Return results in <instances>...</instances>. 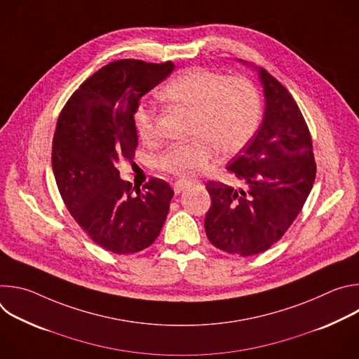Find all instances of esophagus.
<instances>
[{
    "mask_svg": "<svg viewBox=\"0 0 359 359\" xmlns=\"http://www.w3.org/2000/svg\"><path fill=\"white\" fill-rule=\"evenodd\" d=\"M187 187H189V183H186V182H183V180H177V182L173 183V190H175L176 194L182 193V191H183L184 189H187Z\"/></svg>",
    "mask_w": 359,
    "mask_h": 359,
    "instance_id": "34e87169",
    "label": "esophagus"
}]
</instances>
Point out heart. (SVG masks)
I'll return each instance as SVG.
<instances>
[{"label": "heart", "instance_id": "1", "mask_svg": "<svg viewBox=\"0 0 359 359\" xmlns=\"http://www.w3.org/2000/svg\"><path fill=\"white\" fill-rule=\"evenodd\" d=\"M161 97L190 109V140L168 146L156 159L161 172L182 180L206 173L219 149L234 155L254 137L262 119L260 95L244 76H226L206 68H190L170 79ZM156 112L139 107L135 128L144 142L155 139Z\"/></svg>", "mask_w": 359, "mask_h": 359}]
</instances>
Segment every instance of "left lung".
<instances>
[{
    "mask_svg": "<svg viewBox=\"0 0 359 359\" xmlns=\"http://www.w3.org/2000/svg\"><path fill=\"white\" fill-rule=\"evenodd\" d=\"M259 74L266 95L263 123L227 166L243 186L206 183L212 197L204 219L208 238L243 257L269 250L285 234L317 173L311 133L297 102L264 68Z\"/></svg>",
    "mask_w": 359,
    "mask_h": 359,
    "instance_id": "8db88e82",
    "label": "left lung"
}]
</instances>
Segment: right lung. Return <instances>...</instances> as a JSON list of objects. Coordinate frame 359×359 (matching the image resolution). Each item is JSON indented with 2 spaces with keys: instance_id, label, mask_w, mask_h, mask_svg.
Instances as JSON below:
<instances>
[{
  "instance_id": "right-lung-1",
  "label": "right lung",
  "mask_w": 359,
  "mask_h": 359,
  "mask_svg": "<svg viewBox=\"0 0 359 359\" xmlns=\"http://www.w3.org/2000/svg\"><path fill=\"white\" fill-rule=\"evenodd\" d=\"M172 62L118 60L96 71L68 99L53 140V169L69 213L92 241L133 254L155 241L175 194L150 177L142 190L119 177L118 163L137 147L140 97L173 71Z\"/></svg>"
}]
</instances>
